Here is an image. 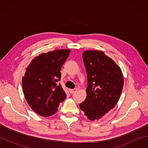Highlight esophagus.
Wrapping results in <instances>:
<instances>
[{
	"label": "esophagus",
	"instance_id": "obj_1",
	"mask_svg": "<svg viewBox=\"0 0 148 148\" xmlns=\"http://www.w3.org/2000/svg\"><path fill=\"white\" fill-rule=\"evenodd\" d=\"M76 91H77V89H69V92H71V94H72V93H74V92H75Z\"/></svg>",
	"mask_w": 148,
	"mask_h": 148
}]
</instances>
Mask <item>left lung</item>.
I'll list each match as a JSON object with an SVG mask.
<instances>
[{
    "instance_id": "8db88e82",
    "label": "left lung",
    "mask_w": 148,
    "mask_h": 148,
    "mask_svg": "<svg viewBox=\"0 0 148 148\" xmlns=\"http://www.w3.org/2000/svg\"><path fill=\"white\" fill-rule=\"evenodd\" d=\"M87 74V97L79 108L91 121L101 119L114 108L124 84L120 67L103 51H85L82 54Z\"/></svg>"
}]
</instances>
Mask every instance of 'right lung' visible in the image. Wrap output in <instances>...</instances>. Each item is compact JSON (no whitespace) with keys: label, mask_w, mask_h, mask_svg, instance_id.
<instances>
[{"label":"right lung","mask_w":148,"mask_h":148,"mask_svg":"<svg viewBox=\"0 0 148 148\" xmlns=\"http://www.w3.org/2000/svg\"><path fill=\"white\" fill-rule=\"evenodd\" d=\"M71 50L56 49L32 60L22 78V88L29 106L41 116L56 113L66 94L60 84L61 69Z\"/></svg>","instance_id":"right-lung-1"}]
</instances>
